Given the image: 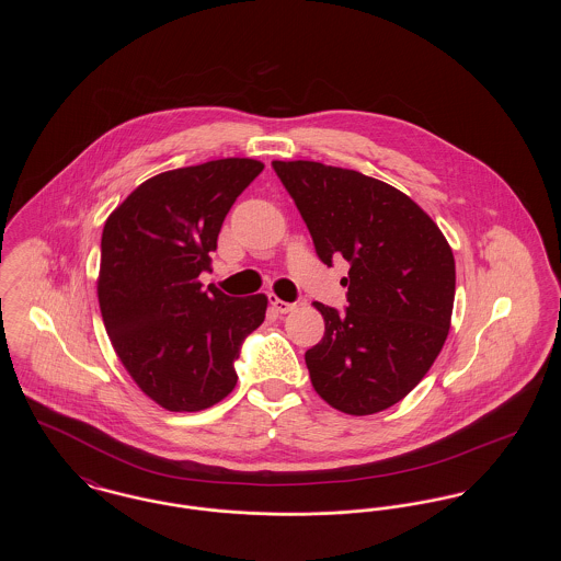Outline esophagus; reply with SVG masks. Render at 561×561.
<instances>
[{
	"mask_svg": "<svg viewBox=\"0 0 561 561\" xmlns=\"http://www.w3.org/2000/svg\"><path fill=\"white\" fill-rule=\"evenodd\" d=\"M268 302H271V307L277 311V313H290L296 309V305L294 302H286V300H279L275 294H268Z\"/></svg>",
	"mask_w": 561,
	"mask_h": 561,
	"instance_id": "1",
	"label": "esophagus"
}]
</instances>
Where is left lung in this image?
Returning a JSON list of instances; mask_svg holds the SVG:
<instances>
[{
  "instance_id": "obj_1",
  "label": "left lung",
  "mask_w": 561,
  "mask_h": 561,
  "mask_svg": "<svg viewBox=\"0 0 561 561\" xmlns=\"http://www.w3.org/2000/svg\"><path fill=\"white\" fill-rule=\"evenodd\" d=\"M321 263L347 261V309L313 302L325 332L305 353L332 408L366 416L403 400L446 343L456 271L439 227L408 195L320 161H273Z\"/></svg>"
}]
</instances>
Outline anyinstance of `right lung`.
<instances>
[{"label": "right lung", "instance_id": "add662e5", "mask_svg": "<svg viewBox=\"0 0 561 561\" xmlns=\"http://www.w3.org/2000/svg\"><path fill=\"white\" fill-rule=\"evenodd\" d=\"M263 163L206 161L145 181L108 216L99 302L111 345L134 382L170 412L225 400L241 345L263 321L267 296H227L199 273L222 220Z\"/></svg>", "mask_w": 561, "mask_h": 561}]
</instances>
